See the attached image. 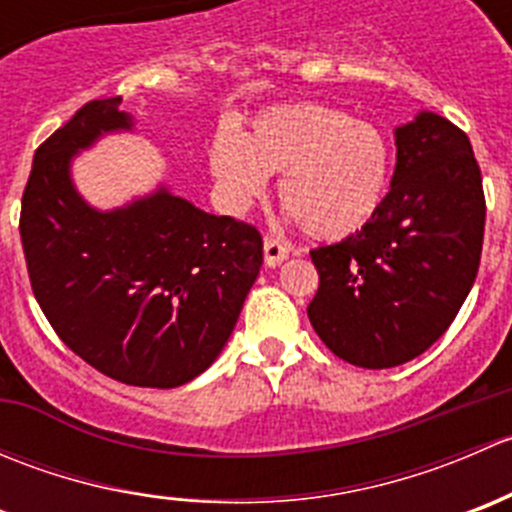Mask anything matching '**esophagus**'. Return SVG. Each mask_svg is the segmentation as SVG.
I'll use <instances>...</instances> for the list:
<instances>
[{"label": "esophagus", "mask_w": 512, "mask_h": 512, "mask_svg": "<svg viewBox=\"0 0 512 512\" xmlns=\"http://www.w3.org/2000/svg\"><path fill=\"white\" fill-rule=\"evenodd\" d=\"M265 265L267 267H277L289 257V245L285 242L275 240V237H265Z\"/></svg>", "instance_id": "1"}]
</instances>
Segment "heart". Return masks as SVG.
<instances>
[{"mask_svg": "<svg viewBox=\"0 0 512 512\" xmlns=\"http://www.w3.org/2000/svg\"><path fill=\"white\" fill-rule=\"evenodd\" d=\"M210 175L230 210L260 198L280 178L282 208L314 240H347L386 203L394 148L369 121L322 103H294L257 113L245 133H220L208 153Z\"/></svg>", "mask_w": 512, "mask_h": 512, "instance_id": "heart-1", "label": "heart"}]
</instances>
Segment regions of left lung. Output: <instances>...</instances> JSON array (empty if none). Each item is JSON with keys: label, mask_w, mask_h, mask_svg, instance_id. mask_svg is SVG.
Returning a JSON list of instances; mask_svg holds the SVG:
<instances>
[{"label": "left lung", "mask_w": 512, "mask_h": 512, "mask_svg": "<svg viewBox=\"0 0 512 512\" xmlns=\"http://www.w3.org/2000/svg\"><path fill=\"white\" fill-rule=\"evenodd\" d=\"M396 168L381 213L312 250L319 289L307 314L339 359L391 369L443 337L476 282L485 200L471 141L421 111L394 128Z\"/></svg>", "instance_id": "1"}]
</instances>
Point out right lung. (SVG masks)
<instances>
[{
    "label": "right lung",
    "instance_id": "1",
    "mask_svg": "<svg viewBox=\"0 0 512 512\" xmlns=\"http://www.w3.org/2000/svg\"><path fill=\"white\" fill-rule=\"evenodd\" d=\"M133 128L116 96L86 103L46 138L19 232L34 297L61 342L111 379L173 389L223 352L260 275L262 237L165 183L118 208L91 205L74 183V158Z\"/></svg>",
    "mask_w": 512,
    "mask_h": 512
}]
</instances>
